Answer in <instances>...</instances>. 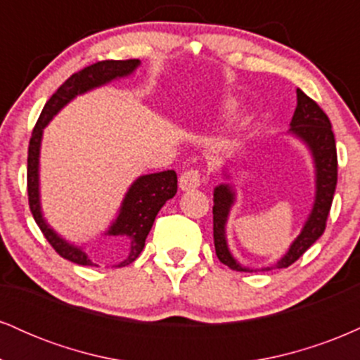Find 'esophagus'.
<instances>
[{
	"mask_svg": "<svg viewBox=\"0 0 360 360\" xmlns=\"http://www.w3.org/2000/svg\"><path fill=\"white\" fill-rule=\"evenodd\" d=\"M201 183H203V172L200 169H188L179 177V186L183 191L200 188Z\"/></svg>",
	"mask_w": 360,
	"mask_h": 360,
	"instance_id": "esophagus-1",
	"label": "esophagus"
}]
</instances>
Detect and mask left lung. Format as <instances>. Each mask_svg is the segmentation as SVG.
<instances>
[{
	"label": "left lung",
	"instance_id": "1",
	"mask_svg": "<svg viewBox=\"0 0 360 360\" xmlns=\"http://www.w3.org/2000/svg\"><path fill=\"white\" fill-rule=\"evenodd\" d=\"M298 96V105H296L295 115L291 120V131L300 137L311 150L313 159H315L316 167V196L315 205H313L311 214L308 221L304 223L303 232L300 237L292 242L289 247L288 254L279 260L278 264L271 267H264L262 271L271 269H284L295 264L301 255L307 252L309 247L315 243L321 233L325 232L326 220H328L330 208H332L333 194L337 188V174H338V162H337V146L335 135H333L332 123L323 110L318 106L316 101L307 96L303 91H296ZM214 205H213V240L214 252L220 262L229 266L232 271L252 272V269L240 266L232 257L229 252L225 240V223L229 217L230 206L233 203V191L229 184H220L214 189Z\"/></svg>",
	"mask_w": 360,
	"mask_h": 360
}]
</instances>
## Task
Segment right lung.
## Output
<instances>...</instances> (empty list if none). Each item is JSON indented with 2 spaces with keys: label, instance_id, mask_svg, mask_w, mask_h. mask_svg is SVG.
Here are the masks:
<instances>
[{
  "label": "right lung",
  "instance_id": "1",
  "mask_svg": "<svg viewBox=\"0 0 360 360\" xmlns=\"http://www.w3.org/2000/svg\"><path fill=\"white\" fill-rule=\"evenodd\" d=\"M140 64L139 59L128 60H100L96 64H91L81 71L74 72L64 84L60 86L56 93L52 94L51 100L45 103L42 113L37 120L34 131H32L30 143H28V166H27V191H28V205L30 212L34 214L37 225L42 230L44 237L53 247V250L60 257L71 260L79 266H94L88 259L86 252L74 247L71 243L57 235L51 226L45 223L40 212V200H39V152H40V140H42L44 127L51 122L53 115L59 111L62 106L68 105L77 94L86 93V91L96 88V86L106 84L111 79L128 76L134 72ZM177 191V176L174 171L155 172V174H147L139 177L131 188L128 189L125 200H123L122 210L117 221L111 225L108 235L120 237L125 243V257L122 262L117 264V267H125L134 262L146 245V238L150 232L154 220L159 213V210L166 205L167 200H171Z\"/></svg>",
  "mask_w": 360,
  "mask_h": 360
}]
</instances>
